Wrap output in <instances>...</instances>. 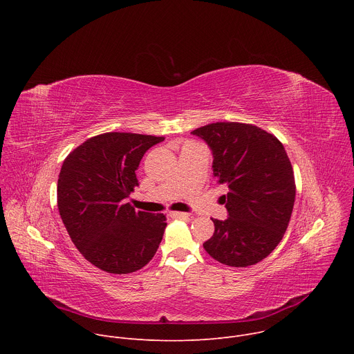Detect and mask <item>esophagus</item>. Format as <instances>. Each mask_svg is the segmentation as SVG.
<instances>
[{"label": "esophagus", "mask_w": 354, "mask_h": 354, "mask_svg": "<svg viewBox=\"0 0 354 354\" xmlns=\"http://www.w3.org/2000/svg\"><path fill=\"white\" fill-rule=\"evenodd\" d=\"M171 217H174V218H189L190 214L189 213H182V212H174V213H171Z\"/></svg>", "instance_id": "1"}]
</instances>
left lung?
Masks as SVG:
<instances>
[{"label":"left lung","mask_w":354,"mask_h":354,"mask_svg":"<svg viewBox=\"0 0 354 354\" xmlns=\"http://www.w3.org/2000/svg\"><path fill=\"white\" fill-rule=\"evenodd\" d=\"M192 134L209 144L214 176L230 190L223 196L228 218H212L214 234L205 249L232 268L263 261L283 239L294 207V172L283 144L258 126L238 122L212 123Z\"/></svg>","instance_id":"8db88e82"}]
</instances>
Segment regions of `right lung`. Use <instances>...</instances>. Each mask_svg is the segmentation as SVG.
<instances>
[{
    "label": "right lung",
    "mask_w": 354,
    "mask_h": 354,
    "mask_svg": "<svg viewBox=\"0 0 354 354\" xmlns=\"http://www.w3.org/2000/svg\"><path fill=\"white\" fill-rule=\"evenodd\" d=\"M164 140L104 133L64 160L57 182L59 212L81 255L97 269L127 274L154 258L167 217L136 212L126 198L138 185L136 171L145 151Z\"/></svg>",
    "instance_id": "right-lung-1"
}]
</instances>
